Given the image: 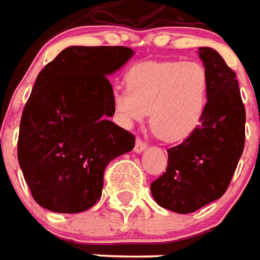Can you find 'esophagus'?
I'll return each instance as SVG.
<instances>
[{
    "instance_id": "obj_1",
    "label": "esophagus",
    "mask_w": 260,
    "mask_h": 260,
    "mask_svg": "<svg viewBox=\"0 0 260 260\" xmlns=\"http://www.w3.org/2000/svg\"><path fill=\"white\" fill-rule=\"evenodd\" d=\"M146 147H147V145H146L145 142L140 139V138H138V139H136V143H135V151H136V153H140V151H143Z\"/></svg>"
}]
</instances>
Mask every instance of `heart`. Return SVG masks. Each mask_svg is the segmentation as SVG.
<instances>
[{"instance_id":"obj_1","label":"heart","mask_w":260,"mask_h":260,"mask_svg":"<svg viewBox=\"0 0 260 260\" xmlns=\"http://www.w3.org/2000/svg\"><path fill=\"white\" fill-rule=\"evenodd\" d=\"M208 74L197 61H143L126 74V88L115 92L114 107L125 122L150 113V126L165 142L182 140L201 121Z\"/></svg>"}]
</instances>
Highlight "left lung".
<instances>
[{"label": "left lung", "mask_w": 260, "mask_h": 260, "mask_svg": "<svg viewBox=\"0 0 260 260\" xmlns=\"http://www.w3.org/2000/svg\"><path fill=\"white\" fill-rule=\"evenodd\" d=\"M208 74L200 125L168 149L165 172L150 184L159 207L191 213L226 193L245 143V107L236 73L212 48H199Z\"/></svg>", "instance_id": "1"}]
</instances>
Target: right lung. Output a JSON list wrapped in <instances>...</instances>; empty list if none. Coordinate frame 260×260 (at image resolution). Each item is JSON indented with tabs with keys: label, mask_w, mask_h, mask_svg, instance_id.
<instances>
[{
	"label": "right lung",
	"mask_w": 260,
	"mask_h": 260,
	"mask_svg": "<svg viewBox=\"0 0 260 260\" xmlns=\"http://www.w3.org/2000/svg\"><path fill=\"white\" fill-rule=\"evenodd\" d=\"M134 55L126 47H69L38 74L23 109L17 159L38 205L78 213L99 201L107 164L135 147L113 121L107 76Z\"/></svg>",
	"instance_id": "obj_1"
}]
</instances>
